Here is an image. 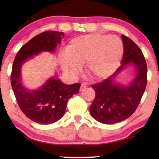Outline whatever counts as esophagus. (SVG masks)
<instances>
[{
    "label": "esophagus",
    "instance_id": "34e87169",
    "mask_svg": "<svg viewBox=\"0 0 159 159\" xmlns=\"http://www.w3.org/2000/svg\"><path fill=\"white\" fill-rule=\"evenodd\" d=\"M87 88V84H85V83H82L81 84V86H80V91H82L84 90V88Z\"/></svg>",
    "mask_w": 159,
    "mask_h": 159
}]
</instances>
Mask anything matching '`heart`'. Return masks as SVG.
I'll return each mask as SVG.
<instances>
[{"instance_id": "b5f03b06", "label": "heart", "mask_w": 159, "mask_h": 159, "mask_svg": "<svg viewBox=\"0 0 159 159\" xmlns=\"http://www.w3.org/2000/svg\"><path fill=\"white\" fill-rule=\"evenodd\" d=\"M123 43L116 36L93 33L70 41L66 53L61 54L60 63L65 72L75 75L85 63L86 72L91 78L102 80L116 70L123 55Z\"/></svg>"}]
</instances>
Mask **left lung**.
<instances>
[{"mask_svg": "<svg viewBox=\"0 0 159 159\" xmlns=\"http://www.w3.org/2000/svg\"><path fill=\"white\" fill-rule=\"evenodd\" d=\"M124 54L121 66L114 74L92 88L95 97L90 107L91 116L106 125L120 122L135 111L147 84V64L139 47L125 35H121ZM136 69V76L128 86L119 84L115 79L127 66Z\"/></svg>", "mask_w": 159, "mask_h": 159, "instance_id": "1", "label": "left lung"}]
</instances>
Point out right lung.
Masks as SVG:
<instances>
[{
  "mask_svg": "<svg viewBox=\"0 0 159 159\" xmlns=\"http://www.w3.org/2000/svg\"><path fill=\"white\" fill-rule=\"evenodd\" d=\"M64 36L62 32L56 31L38 34L21 48L13 64L11 82L19 108L30 119L41 125H50L61 119L68 100L79 93L80 84H66L55 75L40 88L30 90L22 84L21 66L41 52L53 53Z\"/></svg>",
  "mask_w": 159,
  "mask_h": 159,
  "instance_id": "right-lung-1",
  "label": "right lung"
}]
</instances>
